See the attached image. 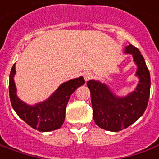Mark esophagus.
<instances>
[{"label": "esophagus", "instance_id": "1", "mask_svg": "<svg viewBox=\"0 0 159 159\" xmlns=\"http://www.w3.org/2000/svg\"><path fill=\"white\" fill-rule=\"evenodd\" d=\"M93 76V74L91 72H85L84 74V80L85 81H88L89 80L92 78Z\"/></svg>", "mask_w": 159, "mask_h": 159}]
</instances>
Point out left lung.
<instances>
[{
	"instance_id": "left-lung-1",
	"label": "left lung",
	"mask_w": 159,
	"mask_h": 159,
	"mask_svg": "<svg viewBox=\"0 0 159 159\" xmlns=\"http://www.w3.org/2000/svg\"><path fill=\"white\" fill-rule=\"evenodd\" d=\"M125 52L132 54L138 65L136 75L139 77V83L133 92L120 98L112 94L105 84L93 80L87 82L95 124L110 132H119L134 123L143 116L148 103L151 80L144 58L132 44L126 47Z\"/></svg>"
}]
</instances>
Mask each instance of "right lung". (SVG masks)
<instances>
[{"label": "right lung", "mask_w": 159, "mask_h": 159, "mask_svg": "<svg viewBox=\"0 0 159 159\" xmlns=\"http://www.w3.org/2000/svg\"><path fill=\"white\" fill-rule=\"evenodd\" d=\"M15 64L9 77V95L13 109L21 119L33 129L39 132H50L60 128L65 118V110L70 95L78 87L84 84L83 77L71 80L58 87L47 101L31 107L16 96V89L13 77Z\"/></svg>", "instance_id": "obj_1"}]
</instances>
